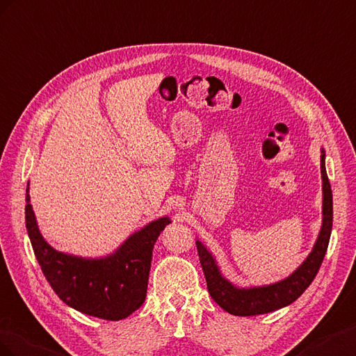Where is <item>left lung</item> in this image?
<instances>
[{
    "mask_svg": "<svg viewBox=\"0 0 356 356\" xmlns=\"http://www.w3.org/2000/svg\"><path fill=\"white\" fill-rule=\"evenodd\" d=\"M321 177H322V225L316 241L298 268L288 277L270 285L240 288L223 276L216 257L197 240V249L202 271H204L210 297L219 306L236 316H255L289 306L309 288L316 277L327 252L332 229V192L325 168V150L321 149Z\"/></svg>",
    "mask_w": 356,
    "mask_h": 356,
    "instance_id": "8db88e82",
    "label": "left lung"
}]
</instances>
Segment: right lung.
<instances>
[{
    "label": "right lung",
    "instance_id": "1",
    "mask_svg": "<svg viewBox=\"0 0 356 356\" xmlns=\"http://www.w3.org/2000/svg\"><path fill=\"white\" fill-rule=\"evenodd\" d=\"M29 200L28 181V236L47 282L67 306L107 321L125 319L141 307L146 300L152 250L161 232L171 223L168 216L149 222L108 255L85 258L59 252L49 245L40 232Z\"/></svg>",
    "mask_w": 356,
    "mask_h": 356
}]
</instances>
